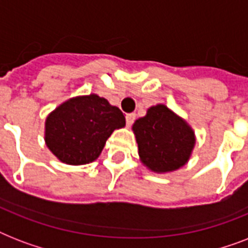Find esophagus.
<instances>
[{
  "label": "esophagus",
  "instance_id": "1",
  "mask_svg": "<svg viewBox=\"0 0 248 248\" xmlns=\"http://www.w3.org/2000/svg\"><path fill=\"white\" fill-rule=\"evenodd\" d=\"M135 118H136L135 113H130V114H126V124H127V126H131V124H134Z\"/></svg>",
  "mask_w": 248,
  "mask_h": 248
}]
</instances>
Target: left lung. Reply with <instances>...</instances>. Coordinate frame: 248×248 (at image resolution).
Masks as SVG:
<instances>
[{"mask_svg": "<svg viewBox=\"0 0 248 248\" xmlns=\"http://www.w3.org/2000/svg\"><path fill=\"white\" fill-rule=\"evenodd\" d=\"M140 161L155 173L181 169L196 145L193 128L165 104L153 105L132 124Z\"/></svg>", "mask_w": 248, "mask_h": 248, "instance_id": "8db88e82", "label": "left lung"}]
</instances>
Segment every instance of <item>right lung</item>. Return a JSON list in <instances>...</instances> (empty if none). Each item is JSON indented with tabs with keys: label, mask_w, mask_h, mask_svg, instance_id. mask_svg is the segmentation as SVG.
<instances>
[{
	"label": "right lung",
	"mask_w": 248,
	"mask_h": 248,
	"mask_svg": "<svg viewBox=\"0 0 248 248\" xmlns=\"http://www.w3.org/2000/svg\"><path fill=\"white\" fill-rule=\"evenodd\" d=\"M120 108L96 93L68 99L45 121V143L60 162L86 165L100 155L114 130L124 127Z\"/></svg>",
	"instance_id": "1"
}]
</instances>
